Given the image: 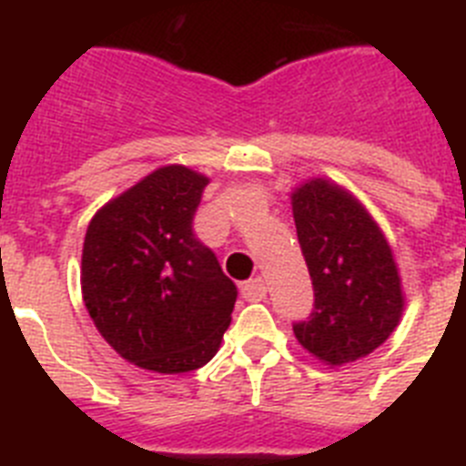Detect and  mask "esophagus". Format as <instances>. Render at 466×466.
Listing matches in <instances>:
<instances>
[{
	"label": "esophagus",
	"instance_id": "1",
	"mask_svg": "<svg viewBox=\"0 0 466 466\" xmlns=\"http://www.w3.org/2000/svg\"><path fill=\"white\" fill-rule=\"evenodd\" d=\"M241 295H244L246 300L248 302H260L265 300L267 295V283L262 277H256L250 279V281H246L244 286H241Z\"/></svg>",
	"mask_w": 466,
	"mask_h": 466
}]
</instances>
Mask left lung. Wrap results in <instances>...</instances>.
<instances>
[{
    "mask_svg": "<svg viewBox=\"0 0 466 466\" xmlns=\"http://www.w3.org/2000/svg\"><path fill=\"white\" fill-rule=\"evenodd\" d=\"M293 218L314 286V311L293 333L326 366L378 350L403 311L401 277L378 222L347 189L314 177L293 192Z\"/></svg>",
    "mask_w": 466,
    "mask_h": 466,
    "instance_id": "left-lung-1",
    "label": "left lung"
}]
</instances>
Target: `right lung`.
<instances>
[{
	"mask_svg": "<svg viewBox=\"0 0 466 466\" xmlns=\"http://www.w3.org/2000/svg\"><path fill=\"white\" fill-rule=\"evenodd\" d=\"M206 185L192 168L164 166L88 222L84 305L107 345L145 370H197L232 321L237 286L192 229Z\"/></svg>",
	"mask_w": 466,
	"mask_h": 466,
	"instance_id": "1",
	"label": "right lung"
}]
</instances>
